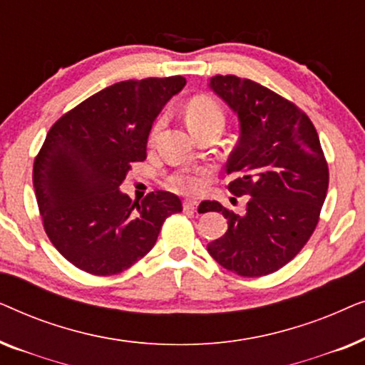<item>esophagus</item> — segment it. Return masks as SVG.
<instances>
[{
  "label": "esophagus",
  "instance_id": "1",
  "mask_svg": "<svg viewBox=\"0 0 365 365\" xmlns=\"http://www.w3.org/2000/svg\"><path fill=\"white\" fill-rule=\"evenodd\" d=\"M182 207H184V211L194 212L197 209V201H194V199H186V201L182 202Z\"/></svg>",
  "mask_w": 365,
  "mask_h": 365
}]
</instances>
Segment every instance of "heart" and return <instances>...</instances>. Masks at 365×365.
I'll return each mask as SVG.
<instances>
[{
	"instance_id": "obj_1",
	"label": "heart",
	"mask_w": 365,
	"mask_h": 365,
	"mask_svg": "<svg viewBox=\"0 0 365 365\" xmlns=\"http://www.w3.org/2000/svg\"><path fill=\"white\" fill-rule=\"evenodd\" d=\"M186 121L189 129H196L199 126L209 123H222L224 124V114L221 108L217 106L212 99L209 98H197L191 101L186 111ZM164 123L163 118H159L156 124L153 126V136L161 129ZM168 186L174 189V191L182 194H196L204 186V178L199 171H179L174 173L173 176L168 179Z\"/></svg>"
}]
</instances>
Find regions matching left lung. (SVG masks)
Returning <instances> with one entry per match:
<instances>
[{
    "mask_svg": "<svg viewBox=\"0 0 365 365\" xmlns=\"http://www.w3.org/2000/svg\"><path fill=\"white\" fill-rule=\"evenodd\" d=\"M209 88L237 116L239 139L226 164L237 178L227 187L247 202L244 214L201 202L202 212L227 219L207 252L239 276H266L292 261L316 229L329 186L326 158L311 119L271 89L231 74L211 78Z\"/></svg>",
    "mask_w": 365,
    "mask_h": 365,
    "instance_id": "8db88e82",
    "label": "left lung"
}]
</instances>
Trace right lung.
I'll list each match as a JSON object with an SVG mask.
<instances>
[{
  "label": "right lung",
  "mask_w": 365,
  "mask_h": 365,
  "mask_svg": "<svg viewBox=\"0 0 365 365\" xmlns=\"http://www.w3.org/2000/svg\"><path fill=\"white\" fill-rule=\"evenodd\" d=\"M186 86L182 76L121 81L59 118L34 159L33 184L44 231L73 266L113 276L146 256L168 216L182 211L168 191L131 202L119 191L146 159L154 119Z\"/></svg>",
  "instance_id": "add662e5"
}]
</instances>
